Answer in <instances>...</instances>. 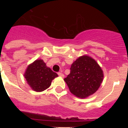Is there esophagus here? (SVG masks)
Listing matches in <instances>:
<instances>
[{"label":"esophagus","instance_id":"1","mask_svg":"<svg viewBox=\"0 0 128 128\" xmlns=\"http://www.w3.org/2000/svg\"><path fill=\"white\" fill-rule=\"evenodd\" d=\"M58 76H60L62 77V78L64 77V74H63V73H62V72H58Z\"/></svg>","mask_w":128,"mask_h":128}]
</instances>
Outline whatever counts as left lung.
Segmentation results:
<instances>
[{
	"instance_id": "left-lung-1",
	"label": "left lung",
	"mask_w": 128,
	"mask_h": 128,
	"mask_svg": "<svg viewBox=\"0 0 128 128\" xmlns=\"http://www.w3.org/2000/svg\"><path fill=\"white\" fill-rule=\"evenodd\" d=\"M70 72L64 79L72 94L80 98L93 94L103 79L102 70L97 62L87 56L80 57L72 63Z\"/></svg>"
}]
</instances>
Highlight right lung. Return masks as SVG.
Returning a JSON list of instances; mask_svg holds the SVG:
<instances>
[{"label":"right lung","instance_id":"1","mask_svg":"<svg viewBox=\"0 0 128 128\" xmlns=\"http://www.w3.org/2000/svg\"><path fill=\"white\" fill-rule=\"evenodd\" d=\"M24 76L32 90L42 92L50 86L52 80L58 74L47 67L44 61L37 60L28 66Z\"/></svg>","mask_w":128,"mask_h":128}]
</instances>
